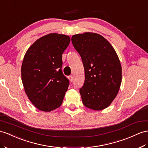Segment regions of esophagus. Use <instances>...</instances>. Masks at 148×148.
<instances>
[{"label":"esophagus","mask_w":148,"mask_h":148,"mask_svg":"<svg viewBox=\"0 0 148 148\" xmlns=\"http://www.w3.org/2000/svg\"><path fill=\"white\" fill-rule=\"evenodd\" d=\"M69 80H70V81L71 82H73L74 81V77H73V75H70V76L69 77Z\"/></svg>","instance_id":"esophagus-1"}]
</instances>
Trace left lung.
Listing matches in <instances>:
<instances>
[{
	"instance_id": "obj_1",
	"label": "left lung",
	"mask_w": 148,
	"mask_h": 148,
	"mask_svg": "<svg viewBox=\"0 0 148 148\" xmlns=\"http://www.w3.org/2000/svg\"><path fill=\"white\" fill-rule=\"evenodd\" d=\"M71 41L84 68V83L79 89L83 104L96 111L108 108L118 93L122 78L115 50L104 37L96 33L74 35Z\"/></svg>"
}]
</instances>
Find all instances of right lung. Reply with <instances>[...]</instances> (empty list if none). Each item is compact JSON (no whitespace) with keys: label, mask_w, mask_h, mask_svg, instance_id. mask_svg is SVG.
Segmentation results:
<instances>
[{"label":"right lung","mask_w":148,"mask_h":148,"mask_svg":"<svg viewBox=\"0 0 148 148\" xmlns=\"http://www.w3.org/2000/svg\"><path fill=\"white\" fill-rule=\"evenodd\" d=\"M70 37L50 34L36 40L26 52L21 67L22 81L29 100L49 112L62 104L69 80L62 71V55Z\"/></svg>","instance_id":"1"}]
</instances>
